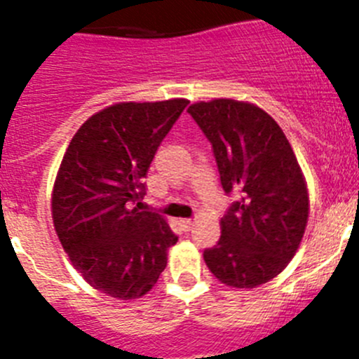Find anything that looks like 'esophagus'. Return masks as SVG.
I'll return each mask as SVG.
<instances>
[{"instance_id": "obj_1", "label": "esophagus", "mask_w": 359, "mask_h": 359, "mask_svg": "<svg viewBox=\"0 0 359 359\" xmlns=\"http://www.w3.org/2000/svg\"><path fill=\"white\" fill-rule=\"evenodd\" d=\"M182 226L185 230H190V228L194 226V219H182Z\"/></svg>"}]
</instances>
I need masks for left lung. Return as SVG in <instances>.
Returning <instances> with one entry per match:
<instances>
[{
  "label": "left lung",
  "instance_id": "8db88e82",
  "mask_svg": "<svg viewBox=\"0 0 359 359\" xmlns=\"http://www.w3.org/2000/svg\"><path fill=\"white\" fill-rule=\"evenodd\" d=\"M189 113L210 142L223 190L236 196L205 262L226 286H261L290 264L306 230L309 198L297 156L278 123L253 104L217 98Z\"/></svg>",
  "mask_w": 359,
  "mask_h": 359
}]
</instances>
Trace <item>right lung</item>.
<instances>
[{"label": "right lung", "instance_id": "add662e5", "mask_svg": "<svg viewBox=\"0 0 359 359\" xmlns=\"http://www.w3.org/2000/svg\"><path fill=\"white\" fill-rule=\"evenodd\" d=\"M187 104H115L86 120L66 149L53 185V224L75 269L109 297H144L177 243L160 214L134 205L144 199L152 158Z\"/></svg>", "mask_w": 359, "mask_h": 359}]
</instances>
